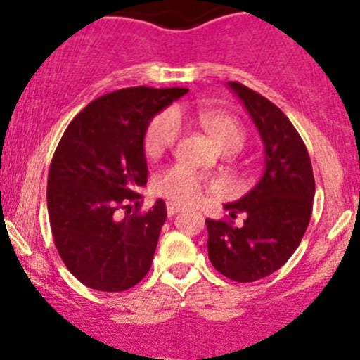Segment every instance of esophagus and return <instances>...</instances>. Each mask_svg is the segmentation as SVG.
<instances>
[{"label":"esophagus","instance_id":"obj_1","mask_svg":"<svg viewBox=\"0 0 360 360\" xmlns=\"http://www.w3.org/2000/svg\"><path fill=\"white\" fill-rule=\"evenodd\" d=\"M177 212H181V207L177 205V203L174 202L167 203V214H169V216H176Z\"/></svg>","mask_w":360,"mask_h":360}]
</instances>
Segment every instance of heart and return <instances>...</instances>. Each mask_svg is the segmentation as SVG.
<instances>
[{
	"mask_svg": "<svg viewBox=\"0 0 360 360\" xmlns=\"http://www.w3.org/2000/svg\"><path fill=\"white\" fill-rule=\"evenodd\" d=\"M195 120L224 151H237L245 143V129L238 120L223 111L200 108L197 111L165 110L158 112L144 134V151L148 157H160L177 143L181 136V120ZM207 179L186 165H172L155 181V190L174 203H195L202 198Z\"/></svg>",
	"mask_w": 360,
	"mask_h": 360,
	"instance_id": "obj_1",
	"label": "heart"
}]
</instances>
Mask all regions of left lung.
<instances>
[{
    "label": "left lung",
    "instance_id": "left-lung-1",
    "mask_svg": "<svg viewBox=\"0 0 360 360\" xmlns=\"http://www.w3.org/2000/svg\"><path fill=\"white\" fill-rule=\"evenodd\" d=\"M244 103L264 144V172L240 200L226 203L228 219H205L209 259L235 282H254L277 271L300 245L314 207L315 179L307 146L291 120L271 101L238 82H228ZM238 213L245 224L235 227Z\"/></svg>",
    "mask_w": 360,
    "mask_h": 360
}]
</instances>
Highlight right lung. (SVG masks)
<instances>
[{
	"label": "right lung",
	"instance_id": "obj_1",
	"mask_svg": "<svg viewBox=\"0 0 360 360\" xmlns=\"http://www.w3.org/2000/svg\"><path fill=\"white\" fill-rule=\"evenodd\" d=\"M188 89L130 86L83 108L68 125L49 170L46 205L53 242L68 270L86 288L120 292L151 268L163 200L139 212L148 181L144 134L151 118ZM129 201L136 210L129 214ZM127 208L125 218L117 210Z\"/></svg>",
	"mask_w": 360,
	"mask_h": 360
}]
</instances>
